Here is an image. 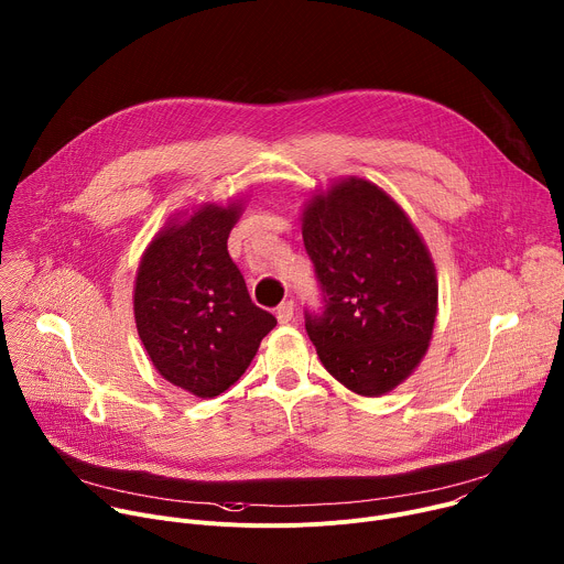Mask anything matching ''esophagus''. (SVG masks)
Wrapping results in <instances>:
<instances>
[{"label": "esophagus", "mask_w": 564, "mask_h": 564, "mask_svg": "<svg viewBox=\"0 0 564 564\" xmlns=\"http://www.w3.org/2000/svg\"><path fill=\"white\" fill-rule=\"evenodd\" d=\"M292 316H294V303H292V301H283V303L276 307L279 324H290Z\"/></svg>", "instance_id": "1"}]
</instances>
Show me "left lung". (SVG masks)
Here are the masks:
<instances>
[{"instance_id":"obj_1","label":"left lung","mask_w":564,"mask_h":564,"mask_svg":"<svg viewBox=\"0 0 564 564\" xmlns=\"http://www.w3.org/2000/svg\"><path fill=\"white\" fill-rule=\"evenodd\" d=\"M303 246L324 294L305 330L326 370L379 397L422 361L437 316V274L406 212L381 187L344 178L303 209Z\"/></svg>"}]
</instances>
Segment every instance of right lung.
Returning <instances> with one entry per match:
<instances>
[{
    "mask_svg": "<svg viewBox=\"0 0 564 564\" xmlns=\"http://www.w3.org/2000/svg\"><path fill=\"white\" fill-rule=\"evenodd\" d=\"M240 205H203L172 218L142 254L133 314L140 341L170 383L196 394L225 392L252 364L276 318L252 303L227 252Z\"/></svg>",
    "mask_w": 564,
    "mask_h": 564,
    "instance_id": "1",
    "label": "right lung"
}]
</instances>
